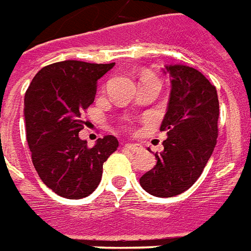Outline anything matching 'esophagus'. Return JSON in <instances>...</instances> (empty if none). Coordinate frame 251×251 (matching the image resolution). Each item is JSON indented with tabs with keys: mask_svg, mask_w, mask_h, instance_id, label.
I'll return each instance as SVG.
<instances>
[{
	"mask_svg": "<svg viewBox=\"0 0 251 251\" xmlns=\"http://www.w3.org/2000/svg\"><path fill=\"white\" fill-rule=\"evenodd\" d=\"M126 147H127L128 150L134 151V152L142 150V146L138 145V143H127V145H126Z\"/></svg>",
	"mask_w": 251,
	"mask_h": 251,
	"instance_id": "34e87169",
	"label": "esophagus"
}]
</instances>
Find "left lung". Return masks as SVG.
Masks as SVG:
<instances>
[{"label":"left lung","instance_id":"left-lung-1","mask_svg":"<svg viewBox=\"0 0 251 251\" xmlns=\"http://www.w3.org/2000/svg\"><path fill=\"white\" fill-rule=\"evenodd\" d=\"M172 83L168 112L161 131H166L157 165L140 177V186L157 197H173L188 191L201 176L218 138L219 100L216 88L201 73L185 65L165 66Z\"/></svg>","mask_w":251,"mask_h":251}]
</instances>
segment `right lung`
Returning <instances> with one entry per match:
<instances>
[{
	"label": "right lung",
	"instance_id": "obj_1",
	"mask_svg": "<svg viewBox=\"0 0 251 251\" xmlns=\"http://www.w3.org/2000/svg\"><path fill=\"white\" fill-rule=\"evenodd\" d=\"M115 63L63 60L43 67L24 97V122L32 163L50 189L66 199H82L99 186L102 165L119 142L113 135L90 149L78 136L82 113L96 97L97 81Z\"/></svg>",
	"mask_w": 251,
	"mask_h": 251
}]
</instances>
